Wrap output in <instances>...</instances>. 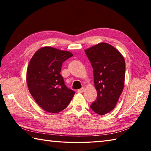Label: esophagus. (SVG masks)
<instances>
[{
	"label": "esophagus",
	"mask_w": 151,
	"mask_h": 151,
	"mask_svg": "<svg viewBox=\"0 0 151 151\" xmlns=\"http://www.w3.org/2000/svg\"><path fill=\"white\" fill-rule=\"evenodd\" d=\"M84 91H85V88L83 87L82 88L78 89V90L77 91V93H83Z\"/></svg>",
	"instance_id": "1"
}]
</instances>
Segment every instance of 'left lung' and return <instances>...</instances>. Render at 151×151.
Instances as JSON below:
<instances>
[{
    "label": "left lung",
    "mask_w": 151,
    "mask_h": 151,
    "mask_svg": "<svg viewBox=\"0 0 151 151\" xmlns=\"http://www.w3.org/2000/svg\"><path fill=\"white\" fill-rule=\"evenodd\" d=\"M93 68L94 83L97 91L96 101L91 108L103 115L114 109L123 91L125 62L121 53L105 42L85 50Z\"/></svg>",
    "instance_id": "obj_1"
}]
</instances>
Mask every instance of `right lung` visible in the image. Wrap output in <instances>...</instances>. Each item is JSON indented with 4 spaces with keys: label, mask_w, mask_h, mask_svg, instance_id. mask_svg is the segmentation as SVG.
Returning a JSON list of instances; mask_svg holds the SVG:
<instances>
[{
    "label": "right lung",
    "mask_w": 151,
    "mask_h": 151,
    "mask_svg": "<svg viewBox=\"0 0 151 151\" xmlns=\"http://www.w3.org/2000/svg\"><path fill=\"white\" fill-rule=\"evenodd\" d=\"M73 56L68 51L45 47L38 50L30 60L28 88L39 106L48 112L62 111L75 94L66 87L60 73L63 63Z\"/></svg>",
    "instance_id": "1"
}]
</instances>
